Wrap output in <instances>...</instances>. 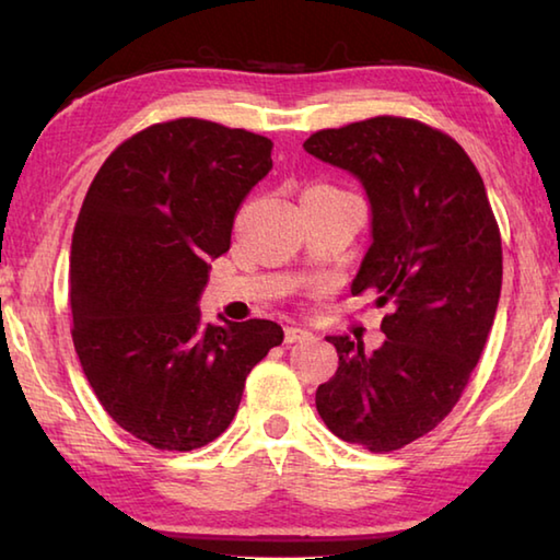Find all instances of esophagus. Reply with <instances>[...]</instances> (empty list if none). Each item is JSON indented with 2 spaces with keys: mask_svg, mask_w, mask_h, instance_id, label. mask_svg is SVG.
Returning a JSON list of instances; mask_svg holds the SVG:
<instances>
[{
  "mask_svg": "<svg viewBox=\"0 0 560 560\" xmlns=\"http://www.w3.org/2000/svg\"><path fill=\"white\" fill-rule=\"evenodd\" d=\"M308 338H314V336H311V330H306V328H299V326L287 328V343H299V340H308Z\"/></svg>",
  "mask_w": 560,
  "mask_h": 560,
  "instance_id": "obj_1",
  "label": "esophagus"
}]
</instances>
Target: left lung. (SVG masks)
Listing matches in <instances>:
<instances>
[{"label":"left lung","instance_id":"8db88e82","mask_svg":"<svg viewBox=\"0 0 560 560\" xmlns=\"http://www.w3.org/2000/svg\"><path fill=\"white\" fill-rule=\"evenodd\" d=\"M303 148L363 185L373 244L350 291L390 303L373 353L326 338L338 371L318 385L316 410L343 442L400 450L452 412L479 363L501 293L499 224L469 155L420 120L368 118L318 130Z\"/></svg>","mask_w":560,"mask_h":560}]
</instances>
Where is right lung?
Listing matches in <instances>:
<instances>
[{"instance_id": "right-lung-1", "label": "right lung", "mask_w": 560, "mask_h": 560, "mask_svg": "<svg viewBox=\"0 0 560 560\" xmlns=\"http://www.w3.org/2000/svg\"><path fill=\"white\" fill-rule=\"evenodd\" d=\"M271 148L212 120L155 122L113 150L75 220V355L106 412L155 450L220 438L246 375L283 340L273 320L205 324L197 306Z\"/></svg>"}]
</instances>
